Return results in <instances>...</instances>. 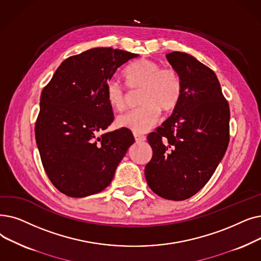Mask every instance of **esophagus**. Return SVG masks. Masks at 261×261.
Returning a JSON list of instances; mask_svg holds the SVG:
<instances>
[{
  "instance_id": "obj_1",
  "label": "esophagus",
  "mask_w": 261,
  "mask_h": 261,
  "mask_svg": "<svg viewBox=\"0 0 261 261\" xmlns=\"http://www.w3.org/2000/svg\"><path fill=\"white\" fill-rule=\"evenodd\" d=\"M134 139H135V142H138V143L146 141V137H145V135H143V134H138V133H134Z\"/></svg>"
}]
</instances>
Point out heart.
<instances>
[{
  "label": "heart",
  "instance_id": "heart-1",
  "mask_svg": "<svg viewBox=\"0 0 261 261\" xmlns=\"http://www.w3.org/2000/svg\"><path fill=\"white\" fill-rule=\"evenodd\" d=\"M130 89H140V108L123 113L116 119L119 128L134 133H144L152 128L160 117L161 110L172 113L182 95V82L179 72L173 67H162L158 62L142 59L124 71ZM108 103L116 111L128 105V93L115 79L106 84Z\"/></svg>",
  "mask_w": 261,
  "mask_h": 261
}]
</instances>
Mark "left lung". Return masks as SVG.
I'll use <instances>...</instances> for the list:
<instances>
[{"instance_id":"8db88e82","label":"left lung","mask_w":261,"mask_h":261,"mask_svg":"<svg viewBox=\"0 0 261 261\" xmlns=\"http://www.w3.org/2000/svg\"><path fill=\"white\" fill-rule=\"evenodd\" d=\"M182 95L171 117L147 137L152 158L145 167L149 188L165 199L185 200L205 187L229 143V106L217 75L194 56L171 52Z\"/></svg>"}]
</instances>
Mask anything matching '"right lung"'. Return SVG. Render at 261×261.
<instances>
[{
    "instance_id": "right-lung-1",
    "label": "right lung",
    "mask_w": 261,
    "mask_h": 261,
    "mask_svg": "<svg viewBox=\"0 0 261 261\" xmlns=\"http://www.w3.org/2000/svg\"><path fill=\"white\" fill-rule=\"evenodd\" d=\"M138 54L94 48L65 60L43 87L35 138L52 185L69 197L105 190L134 143L131 131H105L114 119L106 84Z\"/></svg>"
}]
</instances>
